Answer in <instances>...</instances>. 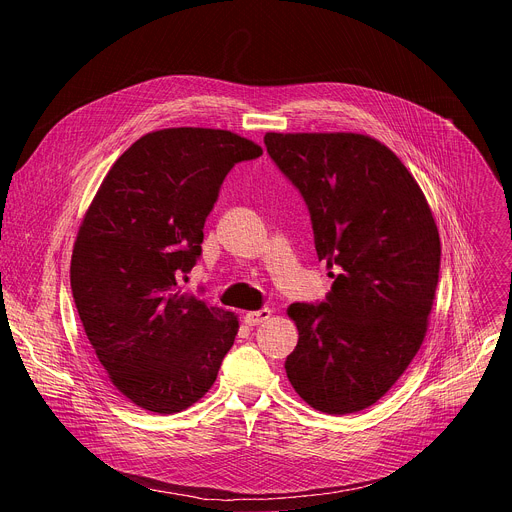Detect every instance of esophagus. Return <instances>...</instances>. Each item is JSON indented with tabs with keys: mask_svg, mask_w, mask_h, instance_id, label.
Wrapping results in <instances>:
<instances>
[{
	"mask_svg": "<svg viewBox=\"0 0 512 512\" xmlns=\"http://www.w3.org/2000/svg\"><path fill=\"white\" fill-rule=\"evenodd\" d=\"M269 316H271V310H269V308H263V310H257V312H247V314L243 316V320H245L247 326H259L261 322L269 320Z\"/></svg>",
	"mask_w": 512,
	"mask_h": 512,
	"instance_id": "34e87169",
	"label": "esophagus"
}]
</instances>
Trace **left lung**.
I'll list each match as a JSON object with an SVG mask.
<instances>
[{
    "label": "left lung",
    "mask_w": 512,
    "mask_h": 512,
    "mask_svg": "<svg viewBox=\"0 0 512 512\" xmlns=\"http://www.w3.org/2000/svg\"><path fill=\"white\" fill-rule=\"evenodd\" d=\"M310 210L326 302L291 304L300 338L285 360L296 393L330 415L375 405L417 354L440 277V233L415 178L360 133H265Z\"/></svg>",
    "instance_id": "8db88e82"
}]
</instances>
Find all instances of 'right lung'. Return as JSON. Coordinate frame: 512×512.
Wrapping results in <instances>:
<instances>
[{"instance_id":"add662e5","label":"right lung","mask_w":512,"mask_h":512,"mask_svg":"<svg viewBox=\"0 0 512 512\" xmlns=\"http://www.w3.org/2000/svg\"><path fill=\"white\" fill-rule=\"evenodd\" d=\"M263 154L225 129L139 137L111 166L79 229L70 287L111 383L137 407L178 413L216 381L239 320L184 294L204 223L235 164Z\"/></svg>"}]
</instances>
